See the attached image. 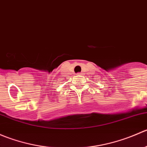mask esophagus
Wrapping results in <instances>:
<instances>
[{"mask_svg": "<svg viewBox=\"0 0 147 147\" xmlns=\"http://www.w3.org/2000/svg\"><path fill=\"white\" fill-rule=\"evenodd\" d=\"M78 75H79V76H82V75H83V73H82V72H80V73H78Z\"/></svg>", "mask_w": 147, "mask_h": 147, "instance_id": "obj_1", "label": "esophagus"}]
</instances>
